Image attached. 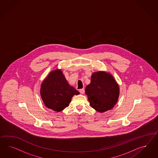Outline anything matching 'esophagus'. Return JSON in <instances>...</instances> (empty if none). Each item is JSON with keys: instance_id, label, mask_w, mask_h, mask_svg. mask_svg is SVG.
<instances>
[{"instance_id": "34e87169", "label": "esophagus", "mask_w": 158, "mask_h": 158, "mask_svg": "<svg viewBox=\"0 0 158 158\" xmlns=\"http://www.w3.org/2000/svg\"><path fill=\"white\" fill-rule=\"evenodd\" d=\"M85 89H81L79 90V92H80L81 94H82L85 93Z\"/></svg>"}]
</instances>
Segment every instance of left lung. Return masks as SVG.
<instances>
[{
    "label": "left lung",
    "instance_id": "1",
    "mask_svg": "<svg viewBox=\"0 0 158 158\" xmlns=\"http://www.w3.org/2000/svg\"><path fill=\"white\" fill-rule=\"evenodd\" d=\"M85 91L90 105L99 112L111 110L119 96V87L114 77L104 71L92 73L91 82L86 86Z\"/></svg>",
    "mask_w": 158,
    "mask_h": 158
}]
</instances>
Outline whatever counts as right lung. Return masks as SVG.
Here are the masks:
<instances>
[{"label": "right lung", "mask_w": 158, "mask_h": 158, "mask_svg": "<svg viewBox=\"0 0 158 158\" xmlns=\"http://www.w3.org/2000/svg\"><path fill=\"white\" fill-rule=\"evenodd\" d=\"M40 96L48 108L60 112L69 104L72 97L79 92L70 86L61 69L50 72L40 87Z\"/></svg>", "instance_id": "obj_1"}]
</instances>
